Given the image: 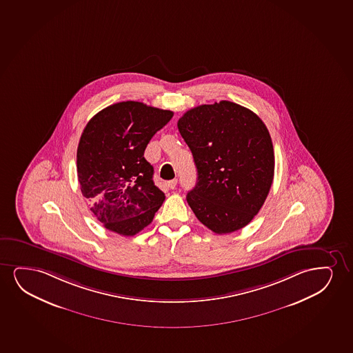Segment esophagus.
<instances>
[{"label": "esophagus", "instance_id": "34e87169", "mask_svg": "<svg viewBox=\"0 0 353 353\" xmlns=\"http://www.w3.org/2000/svg\"><path fill=\"white\" fill-rule=\"evenodd\" d=\"M165 184H166L168 188L174 189L176 188V184H177V179H171V181H168Z\"/></svg>", "mask_w": 353, "mask_h": 353}]
</instances>
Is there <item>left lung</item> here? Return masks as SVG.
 I'll return each mask as SVG.
<instances>
[{"label":"left lung","mask_w":353,"mask_h":353,"mask_svg":"<svg viewBox=\"0 0 353 353\" xmlns=\"http://www.w3.org/2000/svg\"><path fill=\"white\" fill-rule=\"evenodd\" d=\"M177 127L197 170L187 194L194 214L215 234L242 229L261 210L274 177L265 123L247 108L221 101L190 109Z\"/></svg>","instance_id":"1"}]
</instances>
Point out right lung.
Here are the masks:
<instances>
[{
    "instance_id": "obj_1",
    "label": "right lung",
    "mask_w": 353,
    "mask_h": 353,
    "mask_svg": "<svg viewBox=\"0 0 353 353\" xmlns=\"http://www.w3.org/2000/svg\"><path fill=\"white\" fill-rule=\"evenodd\" d=\"M174 112L121 101L94 114L77 152L80 189L105 229L134 236L152 223L165 200L143 153Z\"/></svg>"
}]
</instances>
